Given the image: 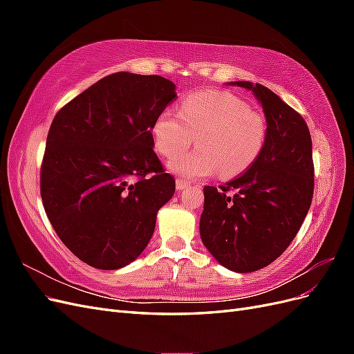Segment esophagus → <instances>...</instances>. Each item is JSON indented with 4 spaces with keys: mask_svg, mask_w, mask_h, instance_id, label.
I'll use <instances>...</instances> for the list:
<instances>
[{
    "mask_svg": "<svg viewBox=\"0 0 354 354\" xmlns=\"http://www.w3.org/2000/svg\"><path fill=\"white\" fill-rule=\"evenodd\" d=\"M176 186H177L178 190H183V189H186V187L189 186V183H187V181H185V180L177 178V180H176Z\"/></svg>",
    "mask_w": 354,
    "mask_h": 354,
    "instance_id": "obj_1",
    "label": "esophagus"
}]
</instances>
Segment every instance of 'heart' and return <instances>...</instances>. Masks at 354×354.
I'll use <instances>...</instances> for the list:
<instances>
[{"instance_id": "heart-1", "label": "heart", "mask_w": 354, "mask_h": 354, "mask_svg": "<svg viewBox=\"0 0 354 354\" xmlns=\"http://www.w3.org/2000/svg\"><path fill=\"white\" fill-rule=\"evenodd\" d=\"M156 151L173 158L169 169L187 180L242 174L260 156L267 122L250 104L227 91L205 90L190 94L180 111L164 109L152 125ZM197 136L196 151L179 156ZM179 156L177 157L176 155Z\"/></svg>"}]
</instances>
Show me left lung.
Segmentation results:
<instances>
[{"mask_svg":"<svg viewBox=\"0 0 354 354\" xmlns=\"http://www.w3.org/2000/svg\"><path fill=\"white\" fill-rule=\"evenodd\" d=\"M248 88L267 121L260 156L226 185L203 187L201 239L229 270L248 273L273 263L288 248L312 205L315 165L304 118L261 84Z\"/></svg>","mask_w":354,"mask_h":354,"instance_id":"8db88e82","label":"left lung"}]
</instances>
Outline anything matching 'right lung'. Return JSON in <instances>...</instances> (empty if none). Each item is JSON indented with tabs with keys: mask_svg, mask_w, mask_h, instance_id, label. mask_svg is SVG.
Wrapping results in <instances>:
<instances>
[{
	"mask_svg": "<svg viewBox=\"0 0 354 354\" xmlns=\"http://www.w3.org/2000/svg\"><path fill=\"white\" fill-rule=\"evenodd\" d=\"M176 99L159 75L116 72L56 113L41 164V198L60 241L95 269L134 261L176 180L153 152L152 125Z\"/></svg>",
	"mask_w": 354,
	"mask_h": 354,
	"instance_id": "1",
	"label": "right lung"
}]
</instances>
